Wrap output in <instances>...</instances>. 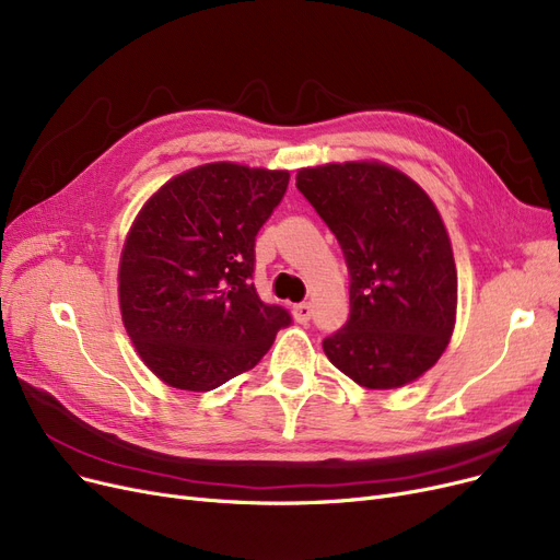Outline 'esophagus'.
I'll use <instances>...</instances> for the list:
<instances>
[{
	"label": "esophagus",
	"instance_id": "1",
	"mask_svg": "<svg viewBox=\"0 0 560 560\" xmlns=\"http://www.w3.org/2000/svg\"><path fill=\"white\" fill-rule=\"evenodd\" d=\"M293 316L298 323H308L312 320V304L308 302H300L293 306Z\"/></svg>",
	"mask_w": 560,
	"mask_h": 560
}]
</instances>
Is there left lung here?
I'll list each match as a JSON object with an SVG mask.
<instances>
[{"mask_svg": "<svg viewBox=\"0 0 560 560\" xmlns=\"http://www.w3.org/2000/svg\"><path fill=\"white\" fill-rule=\"evenodd\" d=\"M298 191L335 233L350 277V316L323 350L369 389L420 378L457 314V269L441 214L420 186L381 163L304 168Z\"/></svg>", "mask_w": 560, "mask_h": 560, "instance_id": "8db88e82", "label": "left lung"}]
</instances>
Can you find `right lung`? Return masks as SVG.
I'll list each match as a JSON object with an SVG mask.
<instances>
[{
  "label": "right lung",
  "instance_id": "obj_1",
  "mask_svg": "<svg viewBox=\"0 0 560 560\" xmlns=\"http://www.w3.org/2000/svg\"><path fill=\"white\" fill-rule=\"evenodd\" d=\"M288 179L285 171L207 163L163 184L142 207L121 252L119 306L161 381L214 389L256 366L293 323L252 281L256 235Z\"/></svg>",
  "mask_w": 560,
  "mask_h": 560
}]
</instances>
